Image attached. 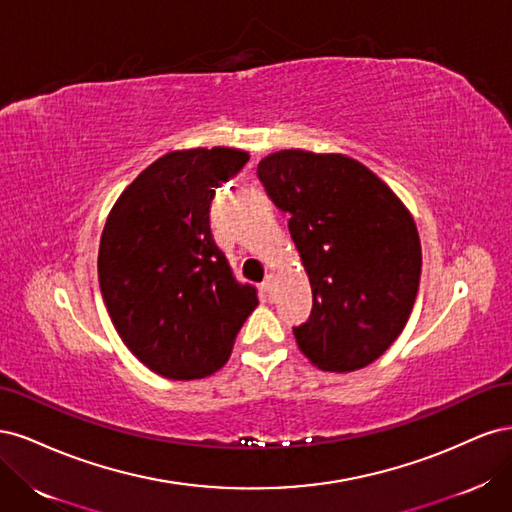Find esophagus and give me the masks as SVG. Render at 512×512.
Here are the masks:
<instances>
[{"label":"esophagus","instance_id":"34e87169","mask_svg":"<svg viewBox=\"0 0 512 512\" xmlns=\"http://www.w3.org/2000/svg\"><path fill=\"white\" fill-rule=\"evenodd\" d=\"M273 282H275V277L269 273V275H265V282H262V292L267 294V297H271V290H273Z\"/></svg>","mask_w":512,"mask_h":512}]
</instances>
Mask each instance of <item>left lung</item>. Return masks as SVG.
Returning a JSON list of instances; mask_svg holds the SVG:
<instances>
[{
    "label": "left lung",
    "instance_id": "8db88e82",
    "mask_svg": "<svg viewBox=\"0 0 512 512\" xmlns=\"http://www.w3.org/2000/svg\"><path fill=\"white\" fill-rule=\"evenodd\" d=\"M258 179L312 284V314L294 337L324 371L374 363L404 331L421 280L416 224L395 192L342 153L284 149L260 160Z\"/></svg>",
    "mask_w": 512,
    "mask_h": 512
}]
</instances>
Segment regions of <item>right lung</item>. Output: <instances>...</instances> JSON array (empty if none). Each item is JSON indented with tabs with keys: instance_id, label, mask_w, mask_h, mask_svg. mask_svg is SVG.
<instances>
[{
	"instance_id": "1",
	"label": "right lung",
	"mask_w": 512,
	"mask_h": 512,
	"mask_svg": "<svg viewBox=\"0 0 512 512\" xmlns=\"http://www.w3.org/2000/svg\"><path fill=\"white\" fill-rule=\"evenodd\" d=\"M247 160L228 147L170 151L108 213L98 252L102 299L123 344L164 378L218 371L258 305L256 288L235 280L209 226L213 188Z\"/></svg>"
}]
</instances>
